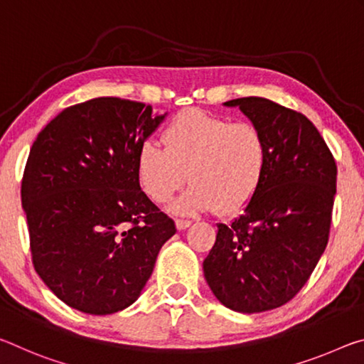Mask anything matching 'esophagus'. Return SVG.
Masks as SVG:
<instances>
[{"mask_svg":"<svg viewBox=\"0 0 364 364\" xmlns=\"http://www.w3.org/2000/svg\"><path fill=\"white\" fill-rule=\"evenodd\" d=\"M190 225H192V221H188V219H176V228L178 230L187 229V228H190Z\"/></svg>","mask_w":364,"mask_h":364,"instance_id":"34e87169","label":"esophagus"}]
</instances>
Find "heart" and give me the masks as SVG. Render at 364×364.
I'll list each match as a JSON object with an SVG mask.
<instances>
[{"label":"heart","instance_id":"obj_1","mask_svg":"<svg viewBox=\"0 0 364 364\" xmlns=\"http://www.w3.org/2000/svg\"><path fill=\"white\" fill-rule=\"evenodd\" d=\"M164 148L141 143L136 153V177L154 203H168L183 182H193L174 203V211L193 214L218 210L237 214L263 187L269 146L252 122L201 109H186L166 124Z\"/></svg>","mask_w":364,"mask_h":364}]
</instances>
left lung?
I'll list each match as a JSON object with an SVG mask.
<instances>
[{"instance_id":"8db88e82","label":"left lung","mask_w":364,"mask_h":364,"mask_svg":"<svg viewBox=\"0 0 364 364\" xmlns=\"http://www.w3.org/2000/svg\"><path fill=\"white\" fill-rule=\"evenodd\" d=\"M225 106L261 129L269 146L263 187L230 225L219 224L203 261L216 299L238 313H261L299 294L324 253L337 166L318 129L301 112L247 97Z\"/></svg>"}]
</instances>
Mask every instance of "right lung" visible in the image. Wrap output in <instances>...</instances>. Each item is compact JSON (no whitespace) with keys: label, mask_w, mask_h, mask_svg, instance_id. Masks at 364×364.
Wrapping results in <instances>:
<instances>
[{"label":"right lung","mask_w":364,"mask_h":364,"mask_svg":"<svg viewBox=\"0 0 364 364\" xmlns=\"http://www.w3.org/2000/svg\"><path fill=\"white\" fill-rule=\"evenodd\" d=\"M163 119L150 105L101 97L65 108L33 141L21 187L32 263L70 308L132 305L176 234L136 177L139 148Z\"/></svg>","instance_id":"right-lung-1"}]
</instances>
